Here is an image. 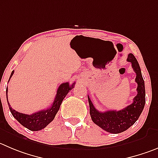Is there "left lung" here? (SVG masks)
<instances>
[{
    "instance_id": "obj_1",
    "label": "left lung",
    "mask_w": 158,
    "mask_h": 158,
    "mask_svg": "<svg viewBox=\"0 0 158 158\" xmlns=\"http://www.w3.org/2000/svg\"><path fill=\"white\" fill-rule=\"evenodd\" d=\"M127 61L132 63V69L136 74L135 82L138 85L137 95L134 97L132 104L120 110H107L101 112L95 108L90 97L88 96L89 114L92 121L110 133L117 134L127 130L139 118L145 105V85L139 63L132 54L128 55Z\"/></svg>"
}]
</instances>
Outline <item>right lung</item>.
I'll return each mask as SVG.
<instances>
[{
    "mask_svg": "<svg viewBox=\"0 0 158 158\" xmlns=\"http://www.w3.org/2000/svg\"><path fill=\"white\" fill-rule=\"evenodd\" d=\"M13 73H14V71H12V72H11L9 79L13 76ZM74 85L75 82L72 85H69L68 82L61 84L57 89V94H56V97L54 98L52 105L49 108L46 109V110H41L38 112L33 113L32 114H23V113L18 112L14 109L11 108V105L8 101V88H7L6 89V96H7V101H8L10 111H11L13 117L24 127L27 128L28 129L31 131L41 130L54 120L56 114L59 110L63 100L66 97L68 93L74 87Z\"/></svg>",
    "mask_w": 158,
    "mask_h": 158,
    "instance_id": "obj_1",
    "label": "right lung"
}]
</instances>
